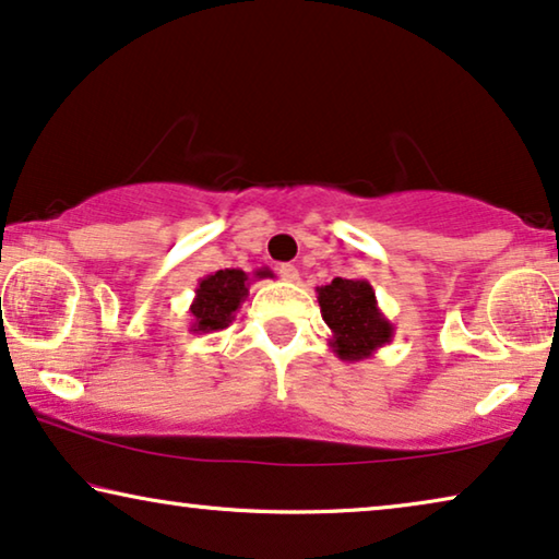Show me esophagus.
I'll return each mask as SVG.
<instances>
[{"mask_svg": "<svg viewBox=\"0 0 559 559\" xmlns=\"http://www.w3.org/2000/svg\"><path fill=\"white\" fill-rule=\"evenodd\" d=\"M278 276L283 281L294 283V281H298V269H296V265H290V263H283V265H278Z\"/></svg>", "mask_w": 559, "mask_h": 559, "instance_id": "esophagus-1", "label": "esophagus"}]
</instances>
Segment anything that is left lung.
Listing matches in <instances>:
<instances>
[{"instance_id":"left-lung-1","label":"left lung","mask_w":559,"mask_h":559,"mask_svg":"<svg viewBox=\"0 0 559 559\" xmlns=\"http://www.w3.org/2000/svg\"><path fill=\"white\" fill-rule=\"evenodd\" d=\"M317 298L321 319L332 329L329 347L344 361L374 357L395 336L392 321L377 306L372 283L365 278H334L317 288Z\"/></svg>"}]
</instances>
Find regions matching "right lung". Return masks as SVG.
Instances as JSON below:
<instances>
[{
    "label": "right lung",
    "instance_id": "right-lung-1",
    "mask_svg": "<svg viewBox=\"0 0 559 559\" xmlns=\"http://www.w3.org/2000/svg\"><path fill=\"white\" fill-rule=\"evenodd\" d=\"M253 278H273L271 269H258ZM250 276L240 269H225L215 271L210 276L200 278L198 288H194V301L190 306L192 313V334H210L219 332V329L230 326L235 313L240 311L242 301L248 298Z\"/></svg>",
    "mask_w": 559,
    "mask_h": 559
}]
</instances>
